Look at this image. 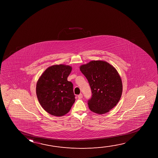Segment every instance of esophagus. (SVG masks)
<instances>
[{
    "instance_id": "1",
    "label": "esophagus",
    "mask_w": 158,
    "mask_h": 158,
    "mask_svg": "<svg viewBox=\"0 0 158 158\" xmlns=\"http://www.w3.org/2000/svg\"><path fill=\"white\" fill-rule=\"evenodd\" d=\"M78 98L79 99H81L82 98V94H80L79 95H78Z\"/></svg>"
}]
</instances>
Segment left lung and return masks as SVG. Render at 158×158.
Masks as SVG:
<instances>
[{
	"mask_svg": "<svg viewBox=\"0 0 158 158\" xmlns=\"http://www.w3.org/2000/svg\"><path fill=\"white\" fill-rule=\"evenodd\" d=\"M80 70L91 87L89 110L99 114L108 112L117 105L123 92L122 81L117 69L105 61L93 60L81 65Z\"/></svg>",
	"mask_w": 158,
	"mask_h": 158,
	"instance_id": "1",
	"label": "left lung"
}]
</instances>
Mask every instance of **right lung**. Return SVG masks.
Segmentation results:
<instances>
[{
  "label": "right lung",
  "instance_id": "right-lung-1",
  "mask_svg": "<svg viewBox=\"0 0 158 158\" xmlns=\"http://www.w3.org/2000/svg\"><path fill=\"white\" fill-rule=\"evenodd\" d=\"M72 69L69 65H53L44 72L37 81L38 99L50 114L56 117L66 114L75 102L73 84L67 81Z\"/></svg>",
  "mask_w": 158,
  "mask_h": 158
}]
</instances>
